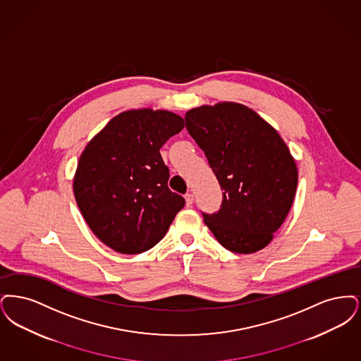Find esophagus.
Instances as JSON below:
<instances>
[{"label":"esophagus","mask_w":361,"mask_h":361,"mask_svg":"<svg viewBox=\"0 0 361 361\" xmlns=\"http://www.w3.org/2000/svg\"><path fill=\"white\" fill-rule=\"evenodd\" d=\"M185 200H186V204H188V206H191V204H192V201H194V195H192L191 192H188V194L185 195Z\"/></svg>","instance_id":"1"}]
</instances>
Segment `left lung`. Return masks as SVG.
<instances>
[{
	"mask_svg": "<svg viewBox=\"0 0 361 361\" xmlns=\"http://www.w3.org/2000/svg\"><path fill=\"white\" fill-rule=\"evenodd\" d=\"M190 136L219 179V212L204 216L221 245L253 253L269 244L294 201L298 170L279 133L256 111L235 102L188 110Z\"/></svg>",
	"mask_w": 361,
	"mask_h": 361,
	"instance_id": "obj_1",
	"label": "left lung"
}]
</instances>
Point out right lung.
<instances>
[{"label":"right lung","mask_w":361,"mask_h":361,"mask_svg":"<svg viewBox=\"0 0 361 361\" xmlns=\"http://www.w3.org/2000/svg\"><path fill=\"white\" fill-rule=\"evenodd\" d=\"M185 128L169 110L113 117L79 157L74 195L90 229L113 251H148L167 233L185 198L169 188L160 148Z\"/></svg>","instance_id":"1"}]
</instances>
